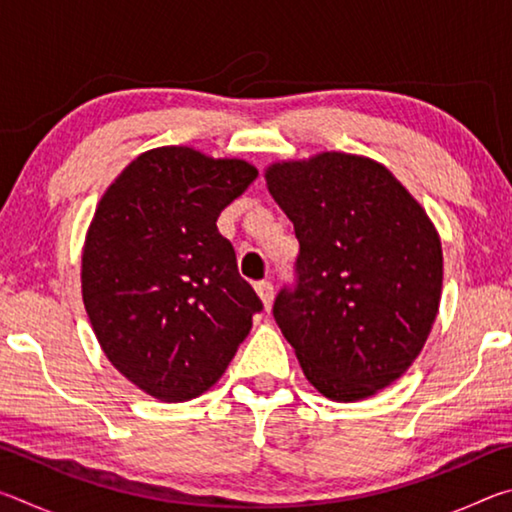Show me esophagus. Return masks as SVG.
I'll use <instances>...</instances> for the list:
<instances>
[{"label":"esophagus","mask_w":512,"mask_h":512,"mask_svg":"<svg viewBox=\"0 0 512 512\" xmlns=\"http://www.w3.org/2000/svg\"><path fill=\"white\" fill-rule=\"evenodd\" d=\"M255 291H257V296L262 298L264 307H266V309H271V305H273V293H275L273 284L268 282V280H262V282H257V284H255Z\"/></svg>","instance_id":"1"}]
</instances>
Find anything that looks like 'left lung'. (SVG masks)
Here are the masks:
<instances>
[{
    "instance_id": "8db88e82",
    "label": "left lung",
    "mask_w": 512,
    "mask_h": 512,
    "mask_svg": "<svg viewBox=\"0 0 512 512\" xmlns=\"http://www.w3.org/2000/svg\"><path fill=\"white\" fill-rule=\"evenodd\" d=\"M266 183L300 244L275 323L329 400L375 395L404 375L436 320V228L391 171L359 155L273 164Z\"/></svg>"
}]
</instances>
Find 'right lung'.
Listing matches in <instances>:
<instances>
[{
	"mask_svg": "<svg viewBox=\"0 0 512 512\" xmlns=\"http://www.w3.org/2000/svg\"><path fill=\"white\" fill-rule=\"evenodd\" d=\"M257 178L187 146L142 153L108 187L83 250V302L121 375L162 402L219 381L264 309L216 219Z\"/></svg>",
	"mask_w": 512,
	"mask_h": 512,
	"instance_id": "1",
	"label": "right lung"
}]
</instances>
